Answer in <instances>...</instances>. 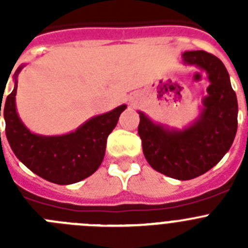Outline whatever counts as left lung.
Here are the masks:
<instances>
[{
  "label": "left lung",
  "instance_id": "obj_1",
  "mask_svg": "<svg viewBox=\"0 0 248 248\" xmlns=\"http://www.w3.org/2000/svg\"><path fill=\"white\" fill-rule=\"evenodd\" d=\"M183 62L209 74L210 85L199 118L177 130L155 124L139 111L138 133L151 168L172 179L191 180L214 168L231 148L237 131L238 105L227 69L217 57L190 50L183 53Z\"/></svg>",
  "mask_w": 248,
  "mask_h": 248
}]
</instances>
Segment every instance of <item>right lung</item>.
I'll return each instance as SVG.
<instances>
[{
	"mask_svg": "<svg viewBox=\"0 0 248 248\" xmlns=\"http://www.w3.org/2000/svg\"><path fill=\"white\" fill-rule=\"evenodd\" d=\"M21 69L19 67L15 73V88L6 98L2 109V103L0 104V117L3 114L6 137L15 155L31 171L58 185H69L91 176L102 164L108 135L115 128L126 105L87 120L69 134L58 137L33 134L21 122L16 110L17 76Z\"/></svg>",
	"mask_w": 248,
	"mask_h": 248,
	"instance_id": "1",
	"label": "right lung"
}]
</instances>
